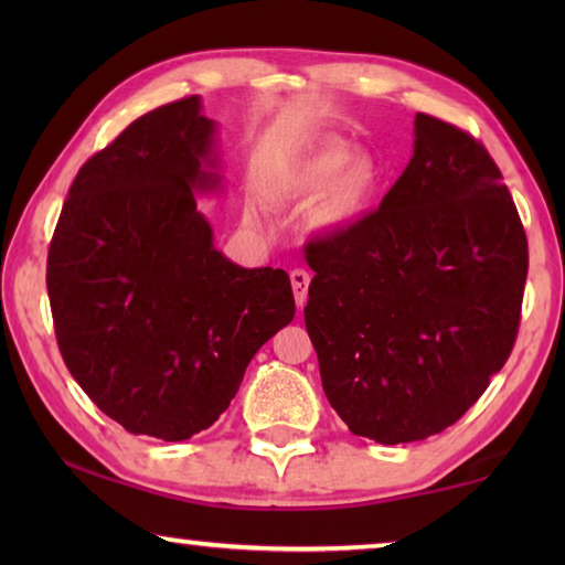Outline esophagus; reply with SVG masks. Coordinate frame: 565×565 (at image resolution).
<instances>
[{"label": "esophagus", "mask_w": 565, "mask_h": 565, "mask_svg": "<svg viewBox=\"0 0 565 565\" xmlns=\"http://www.w3.org/2000/svg\"><path fill=\"white\" fill-rule=\"evenodd\" d=\"M289 276H291V289H294L296 306H299V309H303L306 299H309V281H311V276L306 274L303 269H294Z\"/></svg>", "instance_id": "esophagus-1"}]
</instances>
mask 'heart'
I'll return each instance as SVG.
<instances>
[{"mask_svg":"<svg viewBox=\"0 0 565 565\" xmlns=\"http://www.w3.org/2000/svg\"><path fill=\"white\" fill-rule=\"evenodd\" d=\"M381 189V169L371 157H351L347 147L313 151L281 177L279 191L286 199L309 202L319 199L313 226L321 232H343L363 218Z\"/></svg>","mask_w":565,"mask_h":565,"instance_id":"b5f03b06","label":"heart"}]
</instances>
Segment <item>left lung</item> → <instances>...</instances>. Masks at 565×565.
I'll return each mask as SVG.
<instances>
[{"label": "left lung", "mask_w": 565, "mask_h": 565, "mask_svg": "<svg viewBox=\"0 0 565 565\" xmlns=\"http://www.w3.org/2000/svg\"><path fill=\"white\" fill-rule=\"evenodd\" d=\"M321 386L351 434L420 441L511 356L529 242L481 141L416 114L414 157L376 212L306 246Z\"/></svg>", "instance_id": "left-lung-1"}]
</instances>
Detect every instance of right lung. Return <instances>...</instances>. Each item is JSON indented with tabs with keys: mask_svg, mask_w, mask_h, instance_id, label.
<instances>
[{
	"mask_svg": "<svg viewBox=\"0 0 565 565\" xmlns=\"http://www.w3.org/2000/svg\"><path fill=\"white\" fill-rule=\"evenodd\" d=\"M214 137L199 97L131 121L79 169L46 259L70 374L129 434L161 441L212 426L296 311L286 271L226 259L196 209L222 186Z\"/></svg>",
	"mask_w": 565,
	"mask_h": 565,
	"instance_id": "right-lung-1",
	"label": "right lung"
}]
</instances>
